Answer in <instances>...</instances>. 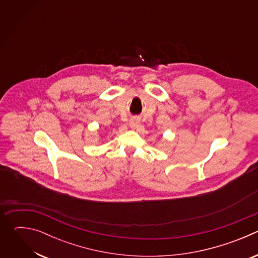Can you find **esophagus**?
<instances>
[{
  "label": "esophagus",
  "instance_id": "1",
  "mask_svg": "<svg viewBox=\"0 0 258 258\" xmlns=\"http://www.w3.org/2000/svg\"><path fill=\"white\" fill-rule=\"evenodd\" d=\"M140 125V118L138 117H133L131 120H130V127L132 130H136L138 128Z\"/></svg>",
  "mask_w": 258,
  "mask_h": 258
}]
</instances>
